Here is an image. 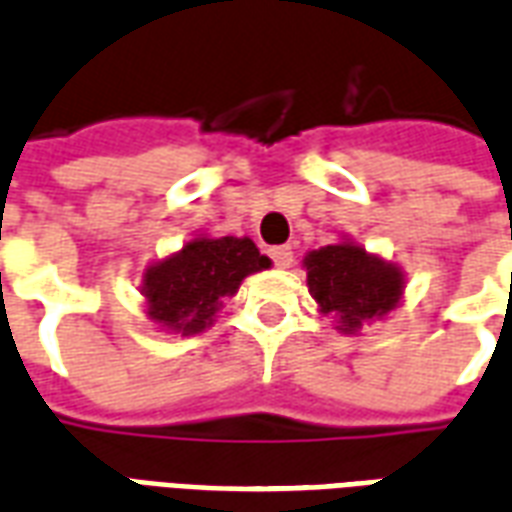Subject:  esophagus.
Instances as JSON below:
<instances>
[{"label":"esophagus","mask_w":512,"mask_h":512,"mask_svg":"<svg viewBox=\"0 0 512 512\" xmlns=\"http://www.w3.org/2000/svg\"><path fill=\"white\" fill-rule=\"evenodd\" d=\"M268 255H271V260H274V266L277 268H290V263H293V249H290V246H274Z\"/></svg>","instance_id":"1"}]
</instances>
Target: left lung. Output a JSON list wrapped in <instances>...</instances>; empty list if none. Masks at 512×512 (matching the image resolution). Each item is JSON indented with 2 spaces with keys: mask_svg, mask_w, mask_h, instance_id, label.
Returning a JSON list of instances; mask_svg holds the SVG:
<instances>
[{
  "mask_svg": "<svg viewBox=\"0 0 512 512\" xmlns=\"http://www.w3.org/2000/svg\"><path fill=\"white\" fill-rule=\"evenodd\" d=\"M312 299L334 315L343 332H356L370 318H381L403 296V274L362 246L334 244L304 257Z\"/></svg>",
  "mask_w": 512,
  "mask_h": 512,
  "instance_id": "left-lung-1",
  "label": "left lung"
}]
</instances>
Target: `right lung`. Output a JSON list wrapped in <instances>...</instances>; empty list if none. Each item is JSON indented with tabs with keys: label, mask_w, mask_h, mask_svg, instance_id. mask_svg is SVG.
<instances>
[{
	"label": "right lung",
	"mask_w": 512,
	"mask_h": 512,
	"mask_svg": "<svg viewBox=\"0 0 512 512\" xmlns=\"http://www.w3.org/2000/svg\"><path fill=\"white\" fill-rule=\"evenodd\" d=\"M271 266L249 238H194L145 274L147 315L167 329L202 332L244 277Z\"/></svg>",
	"instance_id": "right-lung-1"
}]
</instances>
